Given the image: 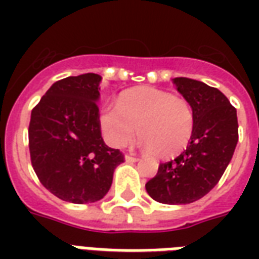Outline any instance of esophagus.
<instances>
[{"mask_svg": "<svg viewBox=\"0 0 259 259\" xmlns=\"http://www.w3.org/2000/svg\"><path fill=\"white\" fill-rule=\"evenodd\" d=\"M124 159H126L127 162H136V161H139V158L135 157V155H129V154L124 157Z\"/></svg>", "mask_w": 259, "mask_h": 259, "instance_id": "1", "label": "esophagus"}]
</instances>
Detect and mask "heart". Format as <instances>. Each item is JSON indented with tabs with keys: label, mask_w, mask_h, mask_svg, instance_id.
Segmentation results:
<instances>
[{
	"label": "heart",
	"mask_w": 259,
	"mask_h": 259,
	"mask_svg": "<svg viewBox=\"0 0 259 259\" xmlns=\"http://www.w3.org/2000/svg\"><path fill=\"white\" fill-rule=\"evenodd\" d=\"M100 123L112 147L126 146L137 127L144 148L158 158H169L189 144L194 132V112L186 98L143 85L122 93L116 107L102 111Z\"/></svg>",
	"instance_id": "1"
}]
</instances>
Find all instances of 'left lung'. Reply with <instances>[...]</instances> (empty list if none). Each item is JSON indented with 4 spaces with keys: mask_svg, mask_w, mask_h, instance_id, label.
I'll list each match as a JSON object with an SVG mask.
<instances>
[{
    "mask_svg": "<svg viewBox=\"0 0 259 259\" xmlns=\"http://www.w3.org/2000/svg\"><path fill=\"white\" fill-rule=\"evenodd\" d=\"M174 83L193 107L194 132L179 157L159 163L146 190L152 200L178 205L200 200L218 185L233 157L239 123L236 108L218 89L187 77Z\"/></svg>",
    "mask_w": 259,
    "mask_h": 259,
    "instance_id": "8db88e82",
    "label": "left lung"
}]
</instances>
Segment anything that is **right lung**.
I'll list each match as a JSON object with an SVG mask.
<instances>
[{
    "label": "right lung",
    "instance_id": "1",
    "mask_svg": "<svg viewBox=\"0 0 259 259\" xmlns=\"http://www.w3.org/2000/svg\"><path fill=\"white\" fill-rule=\"evenodd\" d=\"M100 81L96 73L58 80L31 111V166L48 191L73 204L101 200L124 161L101 137Z\"/></svg>",
    "mask_w": 259,
    "mask_h": 259
}]
</instances>
